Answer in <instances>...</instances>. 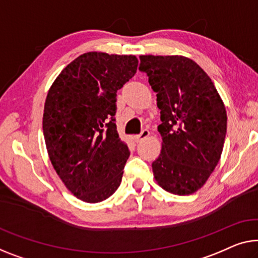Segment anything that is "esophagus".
Here are the masks:
<instances>
[{"mask_svg": "<svg viewBox=\"0 0 258 258\" xmlns=\"http://www.w3.org/2000/svg\"><path fill=\"white\" fill-rule=\"evenodd\" d=\"M149 137V131L148 130H144L140 134H138V136H134V141L136 142H140L142 140H145L146 138Z\"/></svg>", "mask_w": 258, "mask_h": 258, "instance_id": "1", "label": "esophagus"}]
</instances>
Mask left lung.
<instances>
[{
  "label": "left lung",
  "mask_w": 258,
  "mask_h": 258,
  "mask_svg": "<svg viewBox=\"0 0 258 258\" xmlns=\"http://www.w3.org/2000/svg\"><path fill=\"white\" fill-rule=\"evenodd\" d=\"M140 69L156 92L162 148L152 163L156 183L170 194H195L224 149L227 113L212 80L183 55H140Z\"/></svg>",
  "instance_id": "left-lung-1"
}]
</instances>
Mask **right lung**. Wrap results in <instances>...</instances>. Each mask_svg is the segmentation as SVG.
Segmentation results:
<instances>
[{
    "mask_svg": "<svg viewBox=\"0 0 258 258\" xmlns=\"http://www.w3.org/2000/svg\"><path fill=\"white\" fill-rule=\"evenodd\" d=\"M138 63L136 55L88 52L49 88L43 114L46 149L57 176L80 201L103 202L120 185L130 152L114 122L116 96Z\"/></svg>",
    "mask_w": 258,
    "mask_h": 258,
    "instance_id": "obj_1",
    "label": "right lung"
}]
</instances>
